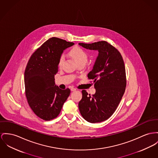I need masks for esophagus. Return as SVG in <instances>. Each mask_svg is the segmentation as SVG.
Listing matches in <instances>:
<instances>
[{"label": "esophagus", "instance_id": "1", "mask_svg": "<svg viewBox=\"0 0 158 158\" xmlns=\"http://www.w3.org/2000/svg\"><path fill=\"white\" fill-rule=\"evenodd\" d=\"M71 90L72 92H74V91L76 90V89H75V88H71Z\"/></svg>", "mask_w": 158, "mask_h": 158}]
</instances>
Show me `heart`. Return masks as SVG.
<instances>
[{
  "instance_id": "obj_1",
  "label": "heart",
  "mask_w": 158,
  "mask_h": 158,
  "mask_svg": "<svg viewBox=\"0 0 158 158\" xmlns=\"http://www.w3.org/2000/svg\"><path fill=\"white\" fill-rule=\"evenodd\" d=\"M69 54L78 64L80 63H85L87 60V58H88L87 54L83 49H82L80 47H75L70 50ZM64 60V56L62 55L59 57V62H58V65L59 67H61L63 65Z\"/></svg>"
}]
</instances>
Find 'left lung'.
<instances>
[{
    "instance_id": "left-lung-1",
    "label": "left lung",
    "mask_w": 158,
    "mask_h": 158,
    "mask_svg": "<svg viewBox=\"0 0 158 158\" xmlns=\"http://www.w3.org/2000/svg\"><path fill=\"white\" fill-rule=\"evenodd\" d=\"M79 45L99 53L92 70L87 75L89 79L94 80L96 92L88 95L85 90H82L79 110L86 121L92 123L101 122L113 115L125 93L124 62L120 52L106 41Z\"/></svg>"
}]
</instances>
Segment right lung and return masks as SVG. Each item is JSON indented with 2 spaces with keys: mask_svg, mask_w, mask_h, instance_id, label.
Here are the masks:
<instances>
[{
  "mask_svg": "<svg viewBox=\"0 0 158 158\" xmlns=\"http://www.w3.org/2000/svg\"><path fill=\"white\" fill-rule=\"evenodd\" d=\"M53 37L32 54L24 72L25 92L34 113L44 120L57 117L70 95L69 89H60L55 84L58 62L63 51L74 45Z\"/></svg>",
  "mask_w": 158,
  "mask_h": 158,
  "instance_id": "right-lung-1",
  "label": "right lung"
}]
</instances>
